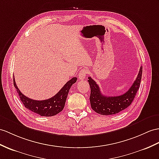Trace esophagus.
Here are the masks:
<instances>
[{
	"label": "esophagus",
	"instance_id": "esophagus-1",
	"mask_svg": "<svg viewBox=\"0 0 159 159\" xmlns=\"http://www.w3.org/2000/svg\"><path fill=\"white\" fill-rule=\"evenodd\" d=\"M88 74V71L87 69H82L79 73V79L80 80H84L85 78H86V77L87 76Z\"/></svg>",
	"mask_w": 159,
	"mask_h": 159
}]
</instances>
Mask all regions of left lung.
Instances as JSON below:
<instances>
[{
  "label": "left lung",
  "mask_w": 159,
  "mask_h": 159,
  "mask_svg": "<svg viewBox=\"0 0 159 159\" xmlns=\"http://www.w3.org/2000/svg\"><path fill=\"white\" fill-rule=\"evenodd\" d=\"M142 67H140L138 75L132 86L125 94L117 96H106L100 92V88L91 77H88L91 92L90 101L92 109L96 113L102 115H115L128 107L135 98L140 88L142 79Z\"/></svg>",
  "instance_id": "1"
}]
</instances>
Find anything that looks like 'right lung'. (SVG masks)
<instances>
[{"label":"right lung","instance_id":"right-lung-1","mask_svg":"<svg viewBox=\"0 0 159 159\" xmlns=\"http://www.w3.org/2000/svg\"><path fill=\"white\" fill-rule=\"evenodd\" d=\"M77 77H73L64 85L60 91L52 97L43 100H36L24 96L19 90L13 77V84L19 96L21 102L25 108L34 113L44 117H51L63 111L67 97L69 89L76 82Z\"/></svg>","mask_w":159,"mask_h":159}]
</instances>
